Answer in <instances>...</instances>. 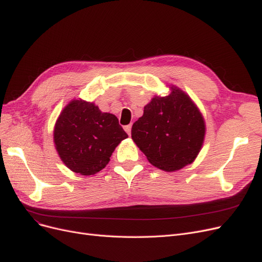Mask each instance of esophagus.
I'll return each instance as SVG.
<instances>
[{
  "label": "esophagus",
  "instance_id": "obj_1",
  "mask_svg": "<svg viewBox=\"0 0 262 262\" xmlns=\"http://www.w3.org/2000/svg\"><path fill=\"white\" fill-rule=\"evenodd\" d=\"M131 128H132V125H131V124H128V125H125V126H124V131H125L126 133H128L129 136L131 134Z\"/></svg>",
  "mask_w": 262,
  "mask_h": 262
}]
</instances>
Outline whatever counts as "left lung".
Returning a JSON list of instances; mask_svg holds the SVG:
<instances>
[{"label":"left lung","instance_id":"1","mask_svg":"<svg viewBox=\"0 0 262 262\" xmlns=\"http://www.w3.org/2000/svg\"><path fill=\"white\" fill-rule=\"evenodd\" d=\"M167 96H155L143 116L132 125L131 137L147 161L165 171L191 164L205 136L202 114L188 95L176 86Z\"/></svg>","mask_w":262,"mask_h":262}]
</instances>
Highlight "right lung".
I'll return each instance as SVG.
<instances>
[{"label": "right lung", "instance_id": "right-lung-1", "mask_svg": "<svg viewBox=\"0 0 262 262\" xmlns=\"http://www.w3.org/2000/svg\"><path fill=\"white\" fill-rule=\"evenodd\" d=\"M128 134L118 118L101 113L94 102L73 99L54 125L53 140L62 162L83 176L95 175L110 161L115 148Z\"/></svg>", "mask_w": 262, "mask_h": 262}]
</instances>
